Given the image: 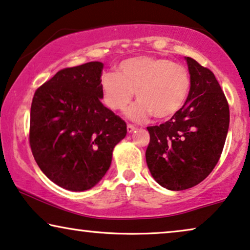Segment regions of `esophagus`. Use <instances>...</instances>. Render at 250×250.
Segmentation results:
<instances>
[{"instance_id":"1","label":"esophagus","mask_w":250,"mask_h":250,"mask_svg":"<svg viewBox=\"0 0 250 250\" xmlns=\"http://www.w3.org/2000/svg\"><path fill=\"white\" fill-rule=\"evenodd\" d=\"M135 127H134V125H127V130H128V132H129V134H131V132L132 131H134L135 130Z\"/></svg>"}]
</instances>
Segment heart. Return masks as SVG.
<instances>
[{"mask_svg":"<svg viewBox=\"0 0 250 250\" xmlns=\"http://www.w3.org/2000/svg\"><path fill=\"white\" fill-rule=\"evenodd\" d=\"M103 101L120 111L131 102L136 91L138 103L125 112L134 121L153 115L168 120L183 108L191 90V76L184 66L154 56H136L120 62L118 73L102 76Z\"/></svg>","mask_w":250,"mask_h":250,"instance_id":"heart-1","label":"heart"}]
</instances>
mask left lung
<instances>
[{"instance_id":"1","label":"left lung","mask_w":250,"mask_h":250,"mask_svg":"<svg viewBox=\"0 0 250 250\" xmlns=\"http://www.w3.org/2000/svg\"><path fill=\"white\" fill-rule=\"evenodd\" d=\"M191 76L188 101L177 114L148 127L146 164L162 188L182 191L201 183L221 158L229 125L224 92L210 69L185 57Z\"/></svg>"}]
</instances>
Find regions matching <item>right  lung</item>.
Masks as SVG:
<instances>
[{
  "mask_svg": "<svg viewBox=\"0 0 250 250\" xmlns=\"http://www.w3.org/2000/svg\"><path fill=\"white\" fill-rule=\"evenodd\" d=\"M104 64L90 62L64 68L35 91L29 144L50 181L69 191L94 188L112 162L127 125L102 104Z\"/></svg>",
  "mask_w": 250,
  "mask_h": 250,
  "instance_id": "add662e5",
  "label": "right lung"
}]
</instances>
